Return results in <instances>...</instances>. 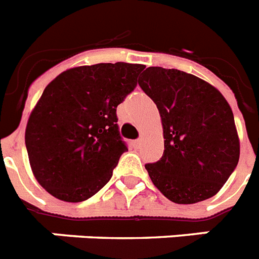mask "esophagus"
Segmentation results:
<instances>
[{
  "label": "esophagus",
  "mask_w": 259,
  "mask_h": 259,
  "mask_svg": "<svg viewBox=\"0 0 259 259\" xmlns=\"http://www.w3.org/2000/svg\"><path fill=\"white\" fill-rule=\"evenodd\" d=\"M141 144H142V140H141V138H138V140L133 141V146H134V148H140Z\"/></svg>",
  "instance_id": "1"
}]
</instances>
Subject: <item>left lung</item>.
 I'll use <instances>...</instances> for the list:
<instances>
[{"label":"left lung","instance_id":"8db88e82","mask_svg":"<svg viewBox=\"0 0 259 259\" xmlns=\"http://www.w3.org/2000/svg\"><path fill=\"white\" fill-rule=\"evenodd\" d=\"M138 85L157 105L165 140L162 158L145 165L151 182L181 205L217 194L239 159L228 101L209 82L177 69L150 66Z\"/></svg>","mask_w":259,"mask_h":259}]
</instances>
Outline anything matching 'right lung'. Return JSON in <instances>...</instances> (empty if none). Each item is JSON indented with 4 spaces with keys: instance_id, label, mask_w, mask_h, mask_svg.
<instances>
[{
    "instance_id": "obj_1",
    "label": "right lung",
    "mask_w": 259,
    "mask_h": 259,
    "mask_svg": "<svg viewBox=\"0 0 259 259\" xmlns=\"http://www.w3.org/2000/svg\"><path fill=\"white\" fill-rule=\"evenodd\" d=\"M145 66L96 64L62 71L46 86L25 130L35 180L65 202H81L108 184L127 150L117 106L137 86Z\"/></svg>"
}]
</instances>
